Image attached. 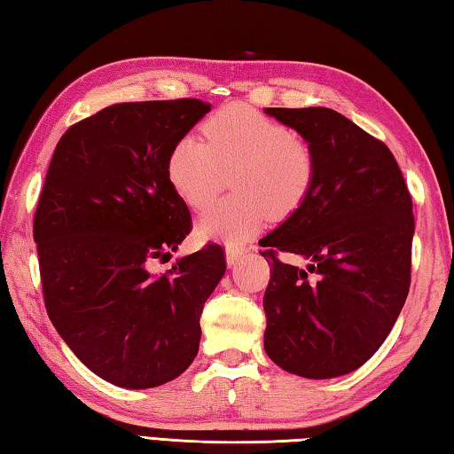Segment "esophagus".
I'll return each instance as SVG.
<instances>
[{"label": "esophagus", "mask_w": 454, "mask_h": 454, "mask_svg": "<svg viewBox=\"0 0 454 454\" xmlns=\"http://www.w3.org/2000/svg\"><path fill=\"white\" fill-rule=\"evenodd\" d=\"M245 248L243 247H227L225 248V261L229 266H235L240 258L245 256Z\"/></svg>", "instance_id": "1"}]
</instances>
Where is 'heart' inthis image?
I'll return each mask as SVG.
<instances>
[{"mask_svg": "<svg viewBox=\"0 0 454 454\" xmlns=\"http://www.w3.org/2000/svg\"><path fill=\"white\" fill-rule=\"evenodd\" d=\"M206 141L180 137L166 162L172 190L192 209H203L223 188L227 174L235 198L215 203L198 221L206 240L240 245L262 227L266 215L294 214L316 184L317 162L311 146L290 127L233 104L203 125Z\"/></svg>", "mask_w": 454, "mask_h": 454, "instance_id": "obj_1", "label": "heart"}]
</instances>
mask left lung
Returning <instances> with one entry per match:
<instances>
[{
	"label": "left lung",
	"mask_w": 454,
	"mask_h": 454,
	"mask_svg": "<svg viewBox=\"0 0 454 454\" xmlns=\"http://www.w3.org/2000/svg\"><path fill=\"white\" fill-rule=\"evenodd\" d=\"M316 154L301 206L258 240L270 264L264 350L286 372L327 380L363 366L410 292L415 221L400 166L384 143L329 107H266ZM298 254L306 268L275 251Z\"/></svg>",
	"instance_id": "8db88e82"
}]
</instances>
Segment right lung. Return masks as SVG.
Instances as JSON below:
<instances>
[{
	"mask_svg": "<svg viewBox=\"0 0 454 454\" xmlns=\"http://www.w3.org/2000/svg\"><path fill=\"white\" fill-rule=\"evenodd\" d=\"M207 111L200 99L109 106L62 135L46 172L33 227L46 313L119 387H156L193 363L203 303L225 274L219 245L151 272L190 233L166 162Z\"/></svg>",
	"mask_w": 454,
	"mask_h": 454,
	"instance_id": "obj_1",
	"label": "right lung"
}]
</instances>
